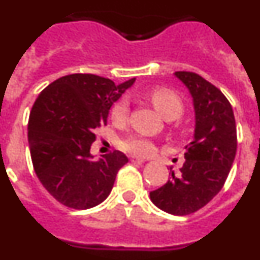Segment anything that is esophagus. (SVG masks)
Returning <instances> with one entry per match:
<instances>
[{"label": "esophagus", "instance_id": "34e87169", "mask_svg": "<svg viewBox=\"0 0 260 260\" xmlns=\"http://www.w3.org/2000/svg\"><path fill=\"white\" fill-rule=\"evenodd\" d=\"M130 160H132V162H134V164H143V162L146 161L144 158L138 157V156H132V158H130Z\"/></svg>", "mask_w": 260, "mask_h": 260}]
</instances>
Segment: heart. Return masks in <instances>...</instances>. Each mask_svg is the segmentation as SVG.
<instances>
[{
    "label": "heart",
    "mask_w": 260,
    "mask_h": 260,
    "mask_svg": "<svg viewBox=\"0 0 260 260\" xmlns=\"http://www.w3.org/2000/svg\"><path fill=\"white\" fill-rule=\"evenodd\" d=\"M150 99L157 112L168 121L180 118L185 107L181 98L173 91L167 88H153L150 92ZM130 113V103L126 98L121 99L110 110V117L116 123H123L127 121ZM119 148L134 156H148L155 151V143L150 138L141 134H132L122 138L118 142Z\"/></svg>",
    "instance_id": "heart-1"
}]
</instances>
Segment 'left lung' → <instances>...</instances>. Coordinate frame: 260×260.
<instances>
[{
	"label": "left lung",
	"mask_w": 260,
	"mask_h": 260,
	"mask_svg": "<svg viewBox=\"0 0 260 260\" xmlns=\"http://www.w3.org/2000/svg\"><path fill=\"white\" fill-rule=\"evenodd\" d=\"M194 100V141L185 162L168 182L150 192L156 207L185 216L204 207L222 189L237 152V128L229 100L217 87L192 71H176Z\"/></svg>",
	"instance_id": "1"
}]
</instances>
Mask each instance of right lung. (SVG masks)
I'll return each mask as SVG.
<instances>
[{"mask_svg": "<svg viewBox=\"0 0 260 260\" xmlns=\"http://www.w3.org/2000/svg\"><path fill=\"white\" fill-rule=\"evenodd\" d=\"M134 82L116 86L99 75L70 74L36 99L28 119L32 164L47 191L66 207L87 210L104 202L128 161L119 151L93 161L89 148L96 128L107 125L110 107Z\"/></svg>", "mask_w": 260, "mask_h": 260, "instance_id": "right-lung-1", "label": "right lung"}]
</instances>
